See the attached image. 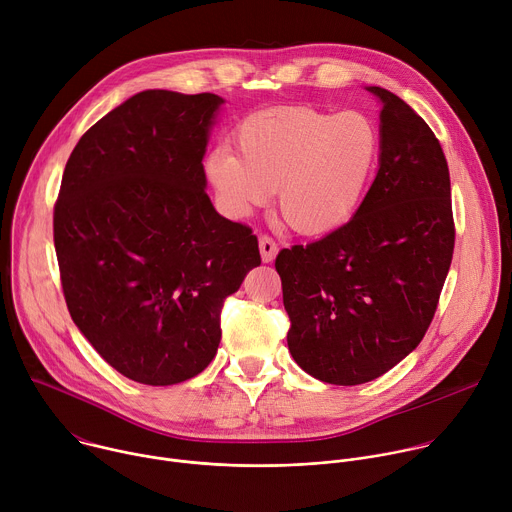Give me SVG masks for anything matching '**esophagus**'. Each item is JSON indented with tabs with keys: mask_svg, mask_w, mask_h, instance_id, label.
Segmentation results:
<instances>
[{
	"mask_svg": "<svg viewBox=\"0 0 512 512\" xmlns=\"http://www.w3.org/2000/svg\"><path fill=\"white\" fill-rule=\"evenodd\" d=\"M259 251H261V259L263 263H271L277 255V245L269 235H261L259 237Z\"/></svg>",
	"mask_w": 512,
	"mask_h": 512,
	"instance_id": "34e87169",
	"label": "esophagus"
}]
</instances>
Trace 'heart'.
I'll use <instances>...</instances> for the list:
<instances>
[{
	"label": "heart",
	"instance_id": "obj_1",
	"mask_svg": "<svg viewBox=\"0 0 512 512\" xmlns=\"http://www.w3.org/2000/svg\"><path fill=\"white\" fill-rule=\"evenodd\" d=\"M239 154L218 145L204 162L225 212L247 218L277 190L291 231L322 237L358 210L379 156V133L356 111L340 115L304 105L269 107L237 129Z\"/></svg>",
	"mask_w": 512,
	"mask_h": 512
}]
</instances>
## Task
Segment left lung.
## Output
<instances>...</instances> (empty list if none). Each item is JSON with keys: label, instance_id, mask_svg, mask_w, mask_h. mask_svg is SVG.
I'll return each mask as SVG.
<instances>
[{"label": "left lung", "instance_id": "obj_1", "mask_svg": "<svg viewBox=\"0 0 512 512\" xmlns=\"http://www.w3.org/2000/svg\"><path fill=\"white\" fill-rule=\"evenodd\" d=\"M367 91L383 105L375 182L344 227L275 259L291 356L314 379L344 387L385 375L417 348L456 239L440 141L403 99Z\"/></svg>", "mask_w": 512, "mask_h": 512}]
</instances>
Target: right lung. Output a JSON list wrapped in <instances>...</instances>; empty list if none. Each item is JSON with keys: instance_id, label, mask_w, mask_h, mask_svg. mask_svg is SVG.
I'll use <instances>...</instances> for the list:
<instances>
[{"instance_id": "right-lung-1", "label": "right lung", "mask_w": 512, "mask_h": 512, "mask_svg": "<svg viewBox=\"0 0 512 512\" xmlns=\"http://www.w3.org/2000/svg\"><path fill=\"white\" fill-rule=\"evenodd\" d=\"M223 103L137 93L79 139L62 174L54 247L70 318L135 383L202 373L225 300L261 265L253 231L204 192L202 158Z\"/></svg>"}]
</instances>
